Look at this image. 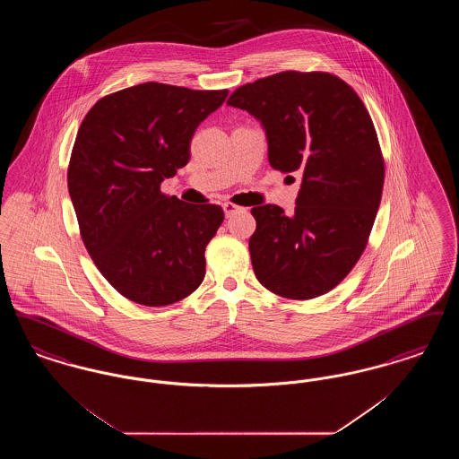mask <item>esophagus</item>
<instances>
[{"instance_id": "34e87169", "label": "esophagus", "mask_w": 459, "mask_h": 459, "mask_svg": "<svg viewBox=\"0 0 459 459\" xmlns=\"http://www.w3.org/2000/svg\"><path fill=\"white\" fill-rule=\"evenodd\" d=\"M223 212H225V217H230V215H234L238 210H240V206L238 204H234V203H230V201H225L223 204Z\"/></svg>"}]
</instances>
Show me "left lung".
<instances>
[{"label": "left lung", "instance_id": "1", "mask_svg": "<svg viewBox=\"0 0 459 459\" xmlns=\"http://www.w3.org/2000/svg\"><path fill=\"white\" fill-rule=\"evenodd\" d=\"M227 105L262 122L272 169L303 175L292 215L277 204L251 210L255 275L287 299L318 298L363 255L380 204L385 169L370 113L328 72L273 74L236 89Z\"/></svg>", "mask_w": 459, "mask_h": 459}]
</instances>
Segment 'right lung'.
I'll return each mask as SVG.
<instances>
[{
  "label": "right lung",
  "mask_w": 459,
  "mask_h": 459,
  "mask_svg": "<svg viewBox=\"0 0 459 459\" xmlns=\"http://www.w3.org/2000/svg\"><path fill=\"white\" fill-rule=\"evenodd\" d=\"M227 94L144 82L96 101L79 127L66 182L81 238L137 305H174L204 279L223 210L167 196L160 184L187 165L197 126Z\"/></svg>",
  "instance_id": "add662e5"
}]
</instances>
